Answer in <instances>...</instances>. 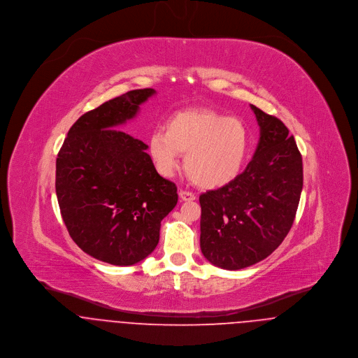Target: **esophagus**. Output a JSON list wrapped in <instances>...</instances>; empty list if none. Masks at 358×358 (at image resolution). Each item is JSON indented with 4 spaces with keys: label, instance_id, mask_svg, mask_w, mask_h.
Masks as SVG:
<instances>
[{
    "label": "esophagus",
    "instance_id": "1",
    "mask_svg": "<svg viewBox=\"0 0 358 358\" xmlns=\"http://www.w3.org/2000/svg\"><path fill=\"white\" fill-rule=\"evenodd\" d=\"M179 197H180L182 201H194L196 200V196L192 192H187V190H180Z\"/></svg>",
    "mask_w": 358,
    "mask_h": 358
}]
</instances>
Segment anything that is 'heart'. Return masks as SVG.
<instances>
[{"instance_id":"b5f03b06","label":"heart","mask_w":358,"mask_h":358,"mask_svg":"<svg viewBox=\"0 0 358 358\" xmlns=\"http://www.w3.org/2000/svg\"><path fill=\"white\" fill-rule=\"evenodd\" d=\"M148 145L162 176L173 175L186 153L185 169L190 179L200 187L219 189L240 175L250 150V132L236 117L194 108L172 114Z\"/></svg>"}]
</instances>
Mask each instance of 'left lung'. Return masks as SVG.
Segmentation results:
<instances>
[{
	"mask_svg": "<svg viewBox=\"0 0 358 358\" xmlns=\"http://www.w3.org/2000/svg\"><path fill=\"white\" fill-rule=\"evenodd\" d=\"M260 138L254 158L231 183L200 196L203 255L240 270L266 259L292 227L303 187L296 142L281 120L254 104Z\"/></svg>",
	"mask_w": 358,
	"mask_h": 358,
	"instance_id": "1",
	"label": "left lung"
}]
</instances>
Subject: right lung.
Returning a JSON list of instances; mask_svg holds the SVG:
<instances>
[{
	"instance_id": "1",
	"label": "right lung",
	"mask_w": 358,
	"mask_h": 358,
	"mask_svg": "<svg viewBox=\"0 0 358 358\" xmlns=\"http://www.w3.org/2000/svg\"><path fill=\"white\" fill-rule=\"evenodd\" d=\"M154 94L129 91L85 113L56 158V196L70 237L85 254L115 266L153 252L161 220L178 203L176 185L158 175L149 146L115 129Z\"/></svg>"
}]
</instances>
